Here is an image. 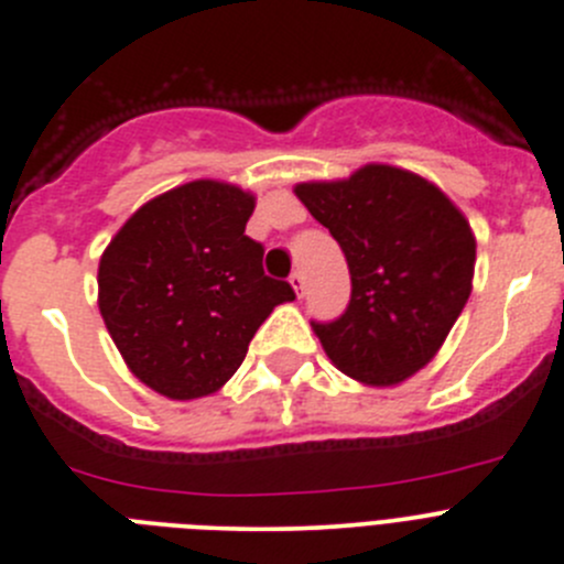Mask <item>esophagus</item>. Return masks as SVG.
Returning <instances> with one entry per match:
<instances>
[{"label": "esophagus", "instance_id": "esophagus-1", "mask_svg": "<svg viewBox=\"0 0 564 564\" xmlns=\"http://www.w3.org/2000/svg\"><path fill=\"white\" fill-rule=\"evenodd\" d=\"M289 283H292V289L297 292V297H303V294H305V275H303V272H300V270L292 272Z\"/></svg>", "mask_w": 564, "mask_h": 564}]
</instances>
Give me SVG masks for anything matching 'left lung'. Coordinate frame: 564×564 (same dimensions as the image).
Masks as SVG:
<instances>
[{"label": "left lung", "instance_id": "8db88e82", "mask_svg": "<svg viewBox=\"0 0 564 564\" xmlns=\"http://www.w3.org/2000/svg\"><path fill=\"white\" fill-rule=\"evenodd\" d=\"M341 245L347 311L311 322L327 358L366 386H397L435 358L471 294L477 242L463 212L427 178L366 165L344 182L294 187Z\"/></svg>", "mask_w": 564, "mask_h": 564}]
</instances>
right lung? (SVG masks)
<instances>
[{
  "instance_id": "right-lung-1",
  "label": "right lung",
  "mask_w": 564,
  "mask_h": 564,
  "mask_svg": "<svg viewBox=\"0 0 564 564\" xmlns=\"http://www.w3.org/2000/svg\"><path fill=\"white\" fill-rule=\"evenodd\" d=\"M256 198L182 184L123 223L98 264V308L131 375L167 399L209 397L242 366L272 308L294 300L245 234Z\"/></svg>"
}]
</instances>
